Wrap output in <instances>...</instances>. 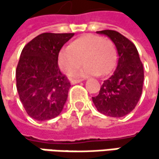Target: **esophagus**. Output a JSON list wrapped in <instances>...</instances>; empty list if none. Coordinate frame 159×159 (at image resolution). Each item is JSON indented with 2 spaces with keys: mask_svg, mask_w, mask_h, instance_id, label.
<instances>
[{
  "mask_svg": "<svg viewBox=\"0 0 159 159\" xmlns=\"http://www.w3.org/2000/svg\"><path fill=\"white\" fill-rule=\"evenodd\" d=\"M80 82H82V79H74L71 81V84H78Z\"/></svg>",
  "mask_w": 159,
  "mask_h": 159,
  "instance_id": "34e87169",
  "label": "esophagus"
}]
</instances>
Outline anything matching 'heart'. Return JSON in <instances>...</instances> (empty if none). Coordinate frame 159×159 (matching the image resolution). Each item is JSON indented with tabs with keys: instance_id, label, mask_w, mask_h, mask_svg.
Returning <instances> with one entry per match:
<instances>
[{
	"instance_id": "heart-1",
	"label": "heart",
	"mask_w": 159,
	"mask_h": 159,
	"mask_svg": "<svg viewBox=\"0 0 159 159\" xmlns=\"http://www.w3.org/2000/svg\"><path fill=\"white\" fill-rule=\"evenodd\" d=\"M117 51L110 39L87 34L74 40L70 46L60 50L58 62L66 75L74 74L85 63L75 75H107L114 69Z\"/></svg>"
}]
</instances>
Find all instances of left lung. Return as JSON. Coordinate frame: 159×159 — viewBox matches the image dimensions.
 <instances>
[{
	"label": "left lung",
	"mask_w": 159,
	"mask_h": 159,
	"mask_svg": "<svg viewBox=\"0 0 159 159\" xmlns=\"http://www.w3.org/2000/svg\"><path fill=\"white\" fill-rule=\"evenodd\" d=\"M108 36L115 44L119 59L115 72L105 80L98 96L92 100L100 113L123 117L137 105L143 91V67L135 45L114 30L98 31Z\"/></svg>",
	"instance_id": "left-lung-1"
}]
</instances>
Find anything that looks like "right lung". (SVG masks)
<instances>
[{
  "mask_svg": "<svg viewBox=\"0 0 159 159\" xmlns=\"http://www.w3.org/2000/svg\"><path fill=\"white\" fill-rule=\"evenodd\" d=\"M74 33H42L23 48L16 67V88L26 113L37 120L57 117L71 86L58 66L62 46Z\"/></svg>",
  "mask_w": 159,
  "mask_h": 159,
  "instance_id": "1",
  "label": "right lung"
}]
</instances>
